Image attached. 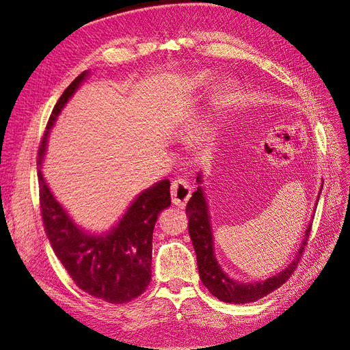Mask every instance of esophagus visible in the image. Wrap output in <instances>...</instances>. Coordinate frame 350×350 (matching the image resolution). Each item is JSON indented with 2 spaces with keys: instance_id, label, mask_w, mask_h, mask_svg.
<instances>
[{
  "instance_id": "esophagus-1",
  "label": "esophagus",
  "mask_w": 350,
  "mask_h": 350,
  "mask_svg": "<svg viewBox=\"0 0 350 350\" xmlns=\"http://www.w3.org/2000/svg\"><path fill=\"white\" fill-rule=\"evenodd\" d=\"M172 203L178 207H185L187 201L191 197V185L184 178H178L171 185Z\"/></svg>"
}]
</instances>
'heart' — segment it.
I'll return each instance as SVG.
<instances>
[{"label": "heart", "instance_id": "heart-1", "mask_svg": "<svg viewBox=\"0 0 350 350\" xmlns=\"http://www.w3.org/2000/svg\"><path fill=\"white\" fill-rule=\"evenodd\" d=\"M204 81H206V77H204V76H201V74H200V76L197 77V83H200V84H201V83H204Z\"/></svg>", "mask_w": 350, "mask_h": 350}]
</instances>
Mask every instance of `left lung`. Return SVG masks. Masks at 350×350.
I'll return each mask as SVG.
<instances>
[{
    "mask_svg": "<svg viewBox=\"0 0 350 350\" xmlns=\"http://www.w3.org/2000/svg\"><path fill=\"white\" fill-rule=\"evenodd\" d=\"M201 178H197V183L200 184ZM187 216H188V232L191 237L193 245L197 254V264H198V273L200 279L203 282L206 288L213 293L217 299L224 301L226 304H250L256 302L264 296L276 291L283 283L288 282L292 276L293 271L298 267V262L305 251L306 242L311 235V225L306 229L305 238L302 241V247L296 258L291 262L288 269H284L276 276H273L267 280L262 282H254V283H238L228 278L226 274L221 271L220 266L215 258L213 251V237H211L210 229V220L207 215V204L203 194V189L200 187L197 191L189 198L187 204Z\"/></svg>",
    "mask_w": 350,
    "mask_h": 350,
    "instance_id": "left-lung-1",
    "label": "left lung"
}]
</instances>
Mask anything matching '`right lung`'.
<instances>
[{
    "instance_id": "obj_1",
    "label": "right lung",
    "mask_w": 350,
    "mask_h": 350,
    "mask_svg": "<svg viewBox=\"0 0 350 350\" xmlns=\"http://www.w3.org/2000/svg\"><path fill=\"white\" fill-rule=\"evenodd\" d=\"M88 71L72 80L52 109L38 150L45 154L46 137L62 107L76 92ZM42 224L55 256L83 292L109 304H126L140 296L152 280V239L161 211L171 206L169 179L146 189L126 210L109 234L93 237L81 232L49 191L38 167Z\"/></svg>"
}]
</instances>
